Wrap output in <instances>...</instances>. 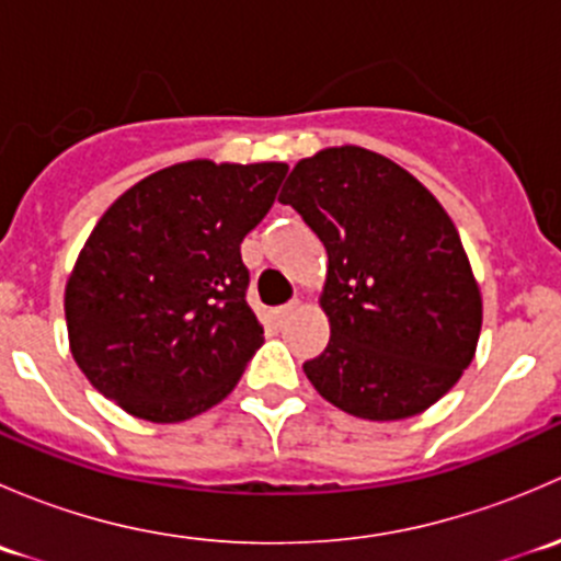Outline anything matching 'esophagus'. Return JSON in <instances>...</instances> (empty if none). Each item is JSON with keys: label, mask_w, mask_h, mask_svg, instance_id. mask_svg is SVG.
Wrapping results in <instances>:
<instances>
[{"label": "esophagus", "mask_w": 561, "mask_h": 561, "mask_svg": "<svg viewBox=\"0 0 561 561\" xmlns=\"http://www.w3.org/2000/svg\"><path fill=\"white\" fill-rule=\"evenodd\" d=\"M296 309H298V301H290V304H285V307L276 309L274 314H276V320H285V317H290Z\"/></svg>", "instance_id": "esophagus-1"}]
</instances>
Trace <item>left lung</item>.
<instances>
[{"mask_svg":"<svg viewBox=\"0 0 561 561\" xmlns=\"http://www.w3.org/2000/svg\"><path fill=\"white\" fill-rule=\"evenodd\" d=\"M279 203L328 252L331 339L304 364L317 393L366 421L443 399L472 364L483 301L437 197L388 157L339 146L298 162Z\"/></svg>","mask_w":561,"mask_h":561,"instance_id":"1","label":"left lung"}]
</instances>
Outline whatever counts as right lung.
<instances>
[{"mask_svg":"<svg viewBox=\"0 0 561 561\" xmlns=\"http://www.w3.org/2000/svg\"><path fill=\"white\" fill-rule=\"evenodd\" d=\"M285 175V162H179L107 208L65 290L72 358L105 399L179 423L236 388L263 344L241 241Z\"/></svg>","mask_w":561,"mask_h":561,"instance_id":"add662e5","label":"right lung"}]
</instances>
